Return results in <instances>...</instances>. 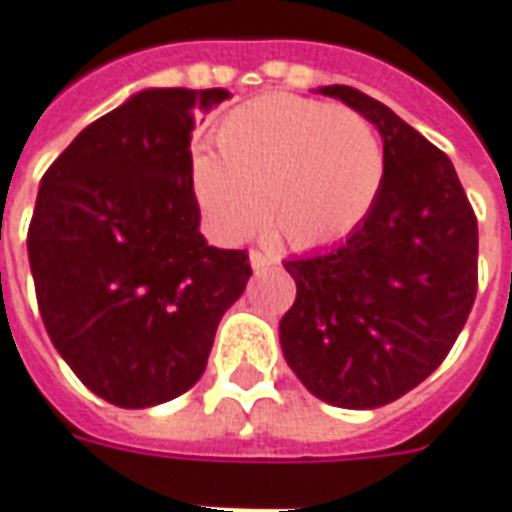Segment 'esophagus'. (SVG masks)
Listing matches in <instances>:
<instances>
[{
	"mask_svg": "<svg viewBox=\"0 0 512 512\" xmlns=\"http://www.w3.org/2000/svg\"><path fill=\"white\" fill-rule=\"evenodd\" d=\"M273 264V259L267 256V253H262V250H250V267L259 273V270H264V267H270Z\"/></svg>",
	"mask_w": 512,
	"mask_h": 512,
	"instance_id": "esophagus-1",
	"label": "esophagus"
}]
</instances>
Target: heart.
<instances>
[{"label": "heart", "instance_id": "b5f03b06", "mask_svg": "<svg viewBox=\"0 0 512 512\" xmlns=\"http://www.w3.org/2000/svg\"><path fill=\"white\" fill-rule=\"evenodd\" d=\"M215 148H195L190 190L206 231L237 245L264 220L295 250L333 245L369 215L383 187L375 126L350 107L262 96L220 121Z\"/></svg>", "mask_w": 512, "mask_h": 512}]
</instances>
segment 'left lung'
I'll use <instances>...</instances> for the list:
<instances>
[{
	"label": "left lung",
	"instance_id": "8db88e82",
	"mask_svg": "<svg viewBox=\"0 0 512 512\" xmlns=\"http://www.w3.org/2000/svg\"><path fill=\"white\" fill-rule=\"evenodd\" d=\"M317 93L383 140V187L342 245L284 262L297 297L278 325L297 380L336 408L400 400L447 358L477 295V217L452 162L361 90Z\"/></svg>",
	"mask_w": 512,
	"mask_h": 512
}]
</instances>
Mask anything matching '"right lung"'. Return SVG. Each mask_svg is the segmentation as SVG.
Here are the masks:
<instances>
[{"label":"right lung","instance_id":"add662e5","mask_svg":"<svg viewBox=\"0 0 512 512\" xmlns=\"http://www.w3.org/2000/svg\"><path fill=\"white\" fill-rule=\"evenodd\" d=\"M228 96L140 90L41 179L27 253L43 325L76 378L118 408L192 389L248 284V250L206 242L190 190L195 112Z\"/></svg>","mask_w":512,"mask_h":512}]
</instances>
